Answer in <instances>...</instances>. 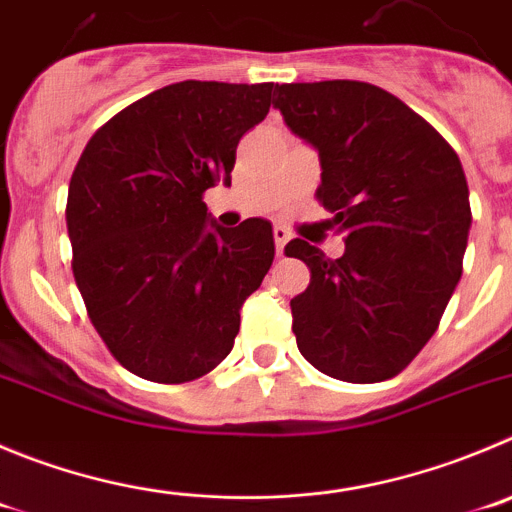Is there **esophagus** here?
<instances>
[{
    "label": "esophagus",
    "instance_id": "obj_1",
    "mask_svg": "<svg viewBox=\"0 0 512 512\" xmlns=\"http://www.w3.org/2000/svg\"><path fill=\"white\" fill-rule=\"evenodd\" d=\"M272 237H275V250H278V255L283 257L285 245H288V240H290V232L285 227H275L272 229Z\"/></svg>",
    "mask_w": 512,
    "mask_h": 512
}]
</instances>
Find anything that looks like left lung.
<instances>
[{"label":"left lung","instance_id":"left-lung-1","mask_svg":"<svg viewBox=\"0 0 512 512\" xmlns=\"http://www.w3.org/2000/svg\"><path fill=\"white\" fill-rule=\"evenodd\" d=\"M285 123L321 159L315 197L346 234L338 260L305 240L310 267L290 300L308 364L333 379L396 376L434 336L462 275L472 212L455 148L396 95L358 80L278 85Z\"/></svg>","mask_w":512,"mask_h":512}]
</instances>
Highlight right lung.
Listing matches in <instances>:
<instances>
[{
  "label": "right lung",
  "mask_w": 512,
  "mask_h": 512,
  "mask_svg": "<svg viewBox=\"0 0 512 512\" xmlns=\"http://www.w3.org/2000/svg\"><path fill=\"white\" fill-rule=\"evenodd\" d=\"M272 83L184 80L93 133L68 191L73 275L118 364L156 384L209 374L232 351L242 303L275 257L272 224L219 227L204 191L229 184L237 143Z\"/></svg>",
  "instance_id": "right-lung-1"
}]
</instances>
